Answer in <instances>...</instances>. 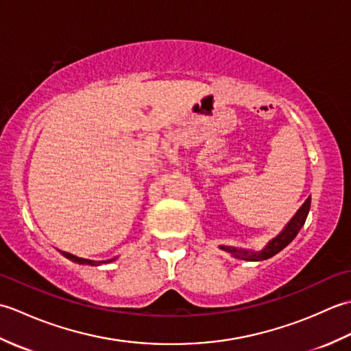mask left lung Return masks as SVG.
I'll use <instances>...</instances> for the list:
<instances>
[{
	"mask_svg": "<svg viewBox=\"0 0 351 351\" xmlns=\"http://www.w3.org/2000/svg\"><path fill=\"white\" fill-rule=\"evenodd\" d=\"M309 208H311V197L304 200V204L300 206V210L297 211L294 217L288 221V225L283 228L282 232L278 237H274L273 240L268 241L263 250L252 252L247 249L232 247V245H220V249L230 253V255L235 258H240L244 261H264V259L271 258L276 255V253H279L280 250L285 249L287 245L297 237L299 230L303 228L304 221H306Z\"/></svg>",
	"mask_w": 351,
	"mask_h": 351,
	"instance_id": "1",
	"label": "left lung"
}]
</instances>
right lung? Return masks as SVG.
Here are the masks:
<instances>
[{
  "label": "right lung",
  "mask_w": 351,
  "mask_h": 351,
  "mask_svg": "<svg viewBox=\"0 0 351 351\" xmlns=\"http://www.w3.org/2000/svg\"><path fill=\"white\" fill-rule=\"evenodd\" d=\"M62 255H63V256H66L68 259H71V261H73V263L86 264V265H99V264H107V263H111V261H114V259H110V261H90V259L78 258V256L72 255V253H68V252H62Z\"/></svg>",
  "instance_id": "1"
}]
</instances>
